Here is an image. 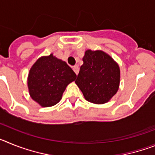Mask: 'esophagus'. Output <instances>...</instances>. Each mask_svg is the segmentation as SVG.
Returning a JSON list of instances; mask_svg holds the SVG:
<instances>
[{
  "mask_svg": "<svg viewBox=\"0 0 155 155\" xmlns=\"http://www.w3.org/2000/svg\"><path fill=\"white\" fill-rule=\"evenodd\" d=\"M73 70H74V71L76 74H78V72H79L78 66H77V65L74 66V67H73Z\"/></svg>",
  "mask_w": 155,
  "mask_h": 155,
  "instance_id": "obj_1",
  "label": "esophagus"
}]
</instances>
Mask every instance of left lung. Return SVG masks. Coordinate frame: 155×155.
I'll return each instance as SVG.
<instances>
[{"mask_svg": "<svg viewBox=\"0 0 155 155\" xmlns=\"http://www.w3.org/2000/svg\"><path fill=\"white\" fill-rule=\"evenodd\" d=\"M83 62L75 83L87 101L94 104L106 103L119 89V65L102 50H87Z\"/></svg>", "mask_w": 155, "mask_h": 155, "instance_id": "left-lung-1", "label": "left lung"}]
</instances>
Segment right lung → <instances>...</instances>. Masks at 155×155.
I'll return each mask as SVG.
<instances>
[{"label": "right lung", "instance_id": "right-lung-1", "mask_svg": "<svg viewBox=\"0 0 155 155\" xmlns=\"http://www.w3.org/2000/svg\"><path fill=\"white\" fill-rule=\"evenodd\" d=\"M76 78L67 63L53 54L40 57L28 74L30 96L42 107L53 106L60 102L66 87Z\"/></svg>", "mask_w": 155, "mask_h": 155}]
</instances>
